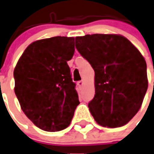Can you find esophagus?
I'll return each instance as SVG.
<instances>
[{
	"instance_id": "34e87169",
	"label": "esophagus",
	"mask_w": 154,
	"mask_h": 154,
	"mask_svg": "<svg viewBox=\"0 0 154 154\" xmlns=\"http://www.w3.org/2000/svg\"><path fill=\"white\" fill-rule=\"evenodd\" d=\"M83 84H84V81H77V85H78V87H79V88H81V86L83 85Z\"/></svg>"
}]
</instances>
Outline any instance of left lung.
<instances>
[{
	"label": "left lung",
	"instance_id": "1",
	"mask_svg": "<svg viewBox=\"0 0 154 154\" xmlns=\"http://www.w3.org/2000/svg\"><path fill=\"white\" fill-rule=\"evenodd\" d=\"M75 42L95 71V97L88 103L92 116L103 127L124 126L139 111L147 91L146 60L120 35H86Z\"/></svg>",
	"mask_w": 154,
	"mask_h": 154
}]
</instances>
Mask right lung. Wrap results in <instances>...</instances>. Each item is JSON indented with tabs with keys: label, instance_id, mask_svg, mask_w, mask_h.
<instances>
[{
	"label": "right lung",
	"instance_id": "1",
	"mask_svg": "<svg viewBox=\"0 0 154 154\" xmlns=\"http://www.w3.org/2000/svg\"><path fill=\"white\" fill-rule=\"evenodd\" d=\"M74 51L73 37L35 41L15 67L14 90L21 109L45 131L66 129L80 103L67 64Z\"/></svg>",
	"mask_w": 154,
	"mask_h": 154
}]
</instances>
